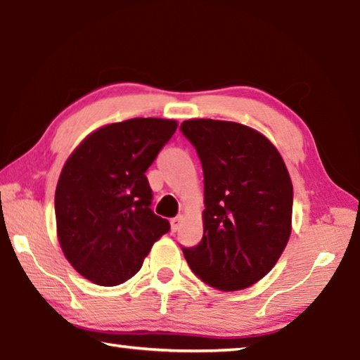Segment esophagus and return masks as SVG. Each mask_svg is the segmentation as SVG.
<instances>
[{
  "label": "esophagus",
  "mask_w": 360,
  "mask_h": 360,
  "mask_svg": "<svg viewBox=\"0 0 360 360\" xmlns=\"http://www.w3.org/2000/svg\"><path fill=\"white\" fill-rule=\"evenodd\" d=\"M181 224H182V216H176V217H173V219H172V230H173V231L179 230Z\"/></svg>",
  "instance_id": "esophagus-1"
}]
</instances>
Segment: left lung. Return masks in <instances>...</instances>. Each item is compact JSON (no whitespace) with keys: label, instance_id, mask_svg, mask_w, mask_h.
<instances>
[{"label":"left lung","instance_id":"left-lung-1","mask_svg":"<svg viewBox=\"0 0 360 360\" xmlns=\"http://www.w3.org/2000/svg\"><path fill=\"white\" fill-rule=\"evenodd\" d=\"M181 131L203 167V238L182 248L188 266L221 290L246 289L281 257L290 236L292 182L283 157L236 122L193 119Z\"/></svg>","mask_w":360,"mask_h":360}]
</instances>
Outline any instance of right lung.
Returning <instances> with one entry per match:
<instances>
[{
  "label": "right lung",
  "instance_id": "1",
  "mask_svg": "<svg viewBox=\"0 0 360 360\" xmlns=\"http://www.w3.org/2000/svg\"><path fill=\"white\" fill-rule=\"evenodd\" d=\"M176 129L168 119L117 122L89 135L66 160L56 191L57 235L65 257L89 281L125 283L169 230L150 210L144 173Z\"/></svg>",
  "mask_w": 360,
  "mask_h": 360
}]
</instances>
